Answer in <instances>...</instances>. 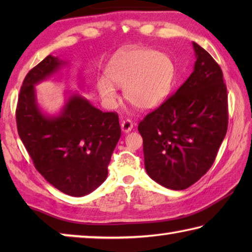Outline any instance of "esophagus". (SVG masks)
Masks as SVG:
<instances>
[{"label": "esophagus", "mask_w": 252, "mask_h": 252, "mask_svg": "<svg viewBox=\"0 0 252 252\" xmlns=\"http://www.w3.org/2000/svg\"><path fill=\"white\" fill-rule=\"evenodd\" d=\"M121 129L125 133H129V132L133 129V123L131 122V120H125L121 123Z\"/></svg>", "instance_id": "34e87169"}]
</instances>
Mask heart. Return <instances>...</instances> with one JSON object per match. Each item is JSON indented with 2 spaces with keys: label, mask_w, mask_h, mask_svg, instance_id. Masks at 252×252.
<instances>
[{
  "label": "heart",
  "mask_w": 252,
  "mask_h": 252,
  "mask_svg": "<svg viewBox=\"0 0 252 252\" xmlns=\"http://www.w3.org/2000/svg\"><path fill=\"white\" fill-rule=\"evenodd\" d=\"M176 67L168 54L151 49L127 50L108 63L105 79L96 89L105 105L113 106L118 99L114 85L123 87L126 99L142 110L159 106L171 91Z\"/></svg>",
  "instance_id": "obj_1"
}]
</instances>
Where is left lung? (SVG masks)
<instances>
[{
    "label": "left lung",
    "mask_w": 252,
    "mask_h": 252,
    "mask_svg": "<svg viewBox=\"0 0 252 252\" xmlns=\"http://www.w3.org/2000/svg\"><path fill=\"white\" fill-rule=\"evenodd\" d=\"M192 45V73L138 126L148 176L171 190L187 189L211 168L228 129L222 71L206 50Z\"/></svg>",
    "instance_id": "1"
}]
</instances>
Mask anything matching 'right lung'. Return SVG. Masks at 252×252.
I'll return each instance as SVG.
<instances>
[{
  "label": "right lung",
  "instance_id": "1",
  "mask_svg": "<svg viewBox=\"0 0 252 252\" xmlns=\"http://www.w3.org/2000/svg\"><path fill=\"white\" fill-rule=\"evenodd\" d=\"M67 64L48 55L29 72L21 87L16 125L24 147L45 180L63 193L83 197L108 177L121 127L117 113L102 112L79 93H69L58 114L42 111L35 85Z\"/></svg>",
  "mask_w": 252,
  "mask_h": 252
}]
</instances>
